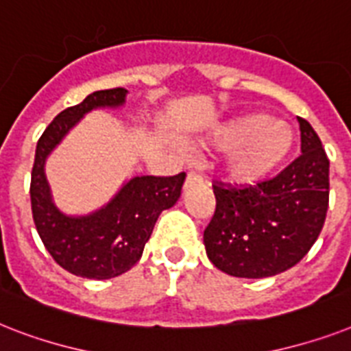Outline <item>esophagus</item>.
Returning <instances> with one entry per match:
<instances>
[{
  "label": "esophagus",
  "mask_w": 351,
  "mask_h": 351,
  "mask_svg": "<svg viewBox=\"0 0 351 351\" xmlns=\"http://www.w3.org/2000/svg\"><path fill=\"white\" fill-rule=\"evenodd\" d=\"M204 182V176L200 173H196V171H189L187 173V178H185V187H191V185L195 184H202Z\"/></svg>",
  "instance_id": "1"
}]
</instances>
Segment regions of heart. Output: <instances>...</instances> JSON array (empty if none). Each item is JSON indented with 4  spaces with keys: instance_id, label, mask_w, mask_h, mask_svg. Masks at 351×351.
<instances>
[{
    "instance_id": "obj_1",
    "label": "heart",
    "mask_w": 351,
    "mask_h": 351,
    "mask_svg": "<svg viewBox=\"0 0 351 351\" xmlns=\"http://www.w3.org/2000/svg\"><path fill=\"white\" fill-rule=\"evenodd\" d=\"M218 147L230 149L227 173L238 182H252L274 171L294 147V133L267 113H247L223 122L210 135Z\"/></svg>"
}]
</instances>
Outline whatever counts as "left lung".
<instances>
[{
    "label": "left lung",
    "instance_id": "left-lung-1",
    "mask_svg": "<svg viewBox=\"0 0 351 351\" xmlns=\"http://www.w3.org/2000/svg\"><path fill=\"white\" fill-rule=\"evenodd\" d=\"M301 155L256 184L215 180V215L204 230L205 252L234 278H269L306 256L323 230L330 195V160L321 138L299 117Z\"/></svg>",
    "mask_w": 351,
    "mask_h": 351
}]
</instances>
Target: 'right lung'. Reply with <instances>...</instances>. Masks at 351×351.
<instances>
[{
	"instance_id": "add662e5",
	"label": "right lung",
	"mask_w": 351,
	"mask_h": 351,
	"mask_svg": "<svg viewBox=\"0 0 351 351\" xmlns=\"http://www.w3.org/2000/svg\"><path fill=\"white\" fill-rule=\"evenodd\" d=\"M124 88L93 92L53 119L37 141L30 202L43 245L64 270L88 279H110L124 274L141 259L146 241L164 209L180 198L185 173L175 176H135L119 195L90 216L62 215L50 196L45 160L70 128L93 108L124 104Z\"/></svg>"
}]
</instances>
